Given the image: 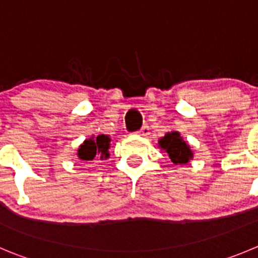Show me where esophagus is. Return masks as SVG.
<instances>
[{
    "mask_svg": "<svg viewBox=\"0 0 258 258\" xmlns=\"http://www.w3.org/2000/svg\"><path fill=\"white\" fill-rule=\"evenodd\" d=\"M136 133L138 134V136L147 137L149 134V126H148V125H143V126H142L141 129H139V131H137Z\"/></svg>",
    "mask_w": 258,
    "mask_h": 258,
    "instance_id": "esophagus-1",
    "label": "esophagus"
}]
</instances>
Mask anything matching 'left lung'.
Instances as JSON below:
<instances>
[{"instance_id":"obj_1","label":"left lung","mask_w":258,"mask_h":258,"mask_svg":"<svg viewBox=\"0 0 258 258\" xmlns=\"http://www.w3.org/2000/svg\"><path fill=\"white\" fill-rule=\"evenodd\" d=\"M159 146L167 152L173 163H187L192 158V152L185 141L180 137V133L172 132L167 133L162 139H159Z\"/></svg>"}]
</instances>
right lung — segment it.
<instances>
[{
	"label": "right lung",
	"mask_w": 258,
	"mask_h": 258,
	"mask_svg": "<svg viewBox=\"0 0 258 258\" xmlns=\"http://www.w3.org/2000/svg\"><path fill=\"white\" fill-rule=\"evenodd\" d=\"M110 138L107 136L96 137L95 139H87L83 142L82 146L78 149V157L83 161H92L95 157L97 158H107L109 157Z\"/></svg>",
	"instance_id": "right-lung-1"
}]
</instances>
